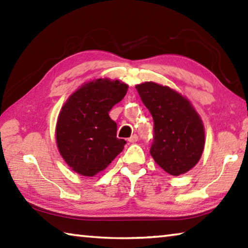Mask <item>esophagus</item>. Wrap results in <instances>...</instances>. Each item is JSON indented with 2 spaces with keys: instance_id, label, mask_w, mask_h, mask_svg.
Returning <instances> with one entry per match:
<instances>
[{
  "instance_id": "obj_1",
  "label": "esophagus",
  "mask_w": 248,
  "mask_h": 248,
  "mask_svg": "<svg viewBox=\"0 0 248 248\" xmlns=\"http://www.w3.org/2000/svg\"><path fill=\"white\" fill-rule=\"evenodd\" d=\"M138 141H139V137H138V134H132V136L129 138L130 143H136Z\"/></svg>"
}]
</instances>
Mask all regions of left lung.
<instances>
[{
    "mask_svg": "<svg viewBox=\"0 0 248 248\" xmlns=\"http://www.w3.org/2000/svg\"><path fill=\"white\" fill-rule=\"evenodd\" d=\"M154 121L150 153L166 173L173 176L191 170L204 148V128L189 100L154 82L136 86Z\"/></svg>",
    "mask_w": 248,
    "mask_h": 248,
    "instance_id": "8db88e82",
    "label": "left lung"
}]
</instances>
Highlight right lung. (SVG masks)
I'll use <instances>...</instances> for the list:
<instances>
[{"label": "right lung", "instance_id": "right-lung-1", "mask_svg": "<svg viewBox=\"0 0 248 248\" xmlns=\"http://www.w3.org/2000/svg\"><path fill=\"white\" fill-rule=\"evenodd\" d=\"M128 85L97 78L74 92L59 114L56 139L61 156L83 176L104 170L127 143L117 138L110 109L127 94Z\"/></svg>", "mask_w": 248, "mask_h": 248}]
</instances>
